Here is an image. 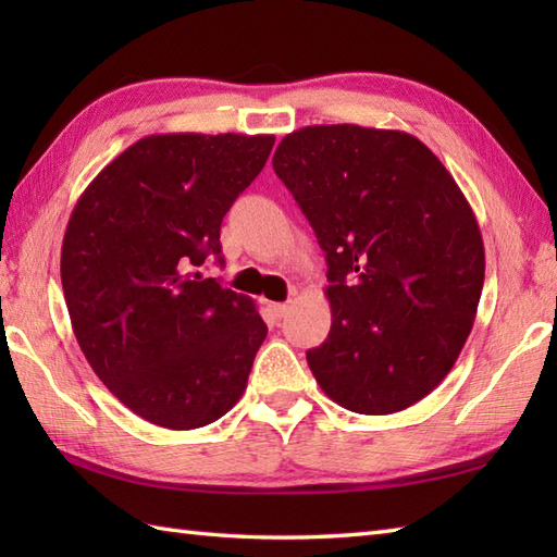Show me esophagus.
I'll use <instances>...</instances> for the list:
<instances>
[{"mask_svg": "<svg viewBox=\"0 0 557 557\" xmlns=\"http://www.w3.org/2000/svg\"><path fill=\"white\" fill-rule=\"evenodd\" d=\"M268 309H270V313L275 315V318H285L287 315V311H289V304H285V301H277V304H268Z\"/></svg>", "mask_w": 557, "mask_h": 557, "instance_id": "1", "label": "esophagus"}]
</instances>
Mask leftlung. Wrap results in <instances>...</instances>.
Returning <instances> with one entry per match:
<instances>
[{"label":"left lung","mask_w":557,"mask_h":557,"mask_svg":"<svg viewBox=\"0 0 557 557\" xmlns=\"http://www.w3.org/2000/svg\"><path fill=\"white\" fill-rule=\"evenodd\" d=\"M272 170L327 260L333 325L306 351L318 385L373 417L417 405L465 347L486 272L453 174L419 138L357 124L299 128Z\"/></svg>","instance_id":"left-lung-1"}]
</instances>
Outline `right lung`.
I'll use <instances>...</instances> for the list:
<instances>
[{
  "label": "right lung",
  "instance_id": "add662e5",
  "mask_svg": "<svg viewBox=\"0 0 557 557\" xmlns=\"http://www.w3.org/2000/svg\"><path fill=\"white\" fill-rule=\"evenodd\" d=\"M275 136L160 134L114 158L81 194L62 244L71 327L110 393L162 429L224 417L268 325L256 304L203 277L220 224Z\"/></svg>",
  "mask_w": 557,
  "mask_h": 557
}]
</instances>
